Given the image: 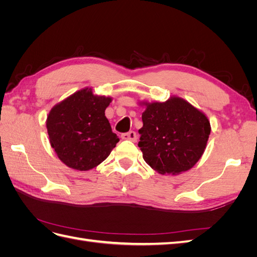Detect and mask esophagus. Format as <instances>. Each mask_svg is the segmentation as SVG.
Segmentation results:
<instances>
[{"instance_id":"esophagus-1","label":"esophagus","mask_w":257,"mask_h":257,"mask_svg":"<svg viewBox=\"0 0 257 257\" xmlns=\"http://www.w3.org/2000/svg\"><path fill=\"white\" fill-rule=\"evenodd\" d=\"M122 138L126 139V141H131V142H136L137 141V135L134 131H130L127 133L122 134Z\"/></svg>"}]
</instances>
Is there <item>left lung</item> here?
Returning a JSON list of instances; mask_svg holds the SVG:
<instances>
[{"mask_svg":"<svg viewBox=\"0 0 257 257\" xmlns=\"http://www.w3.org/2000/svg\"><path fill=\"white\" fill-rule=\"evenodd\" d=\"M145 105L138 147L147 164L162 175L191 169L206 149L211 131L207 116L180 97Z\"/></svg>","mask_w":257,"mask_h":257,"instance_id":"1","label":"left lung"}]
</instances>
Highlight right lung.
Returning <instances> with one entry per match:
<instances>
[{
    "instance_id": "1",
    "label": "right lung",
    "mask_w": 257,
    "mask_h": 257,
    "mask_svg": "<svg viewBox=\"0 0 257 257\" xmlns=\"http://www.w3.org/2000/svg\"><path fill=\"white\" fill-rule=\"evenodd\" d=\"M110 97L85 88L54 106L47 118L51 147L68 167L89 170L107 159L119 138L105 116Z\"/></svg>"
}]
</instances>
